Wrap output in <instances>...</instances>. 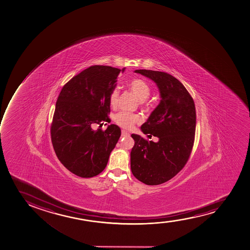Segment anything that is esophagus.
Here are the masks:
<instances>
[{"instance_id": "obj_1", "label": "esophagus", "mask_w": 250, "mask_h": 250, "mask_svg": "<svg viewBox=\"0 0 250 250\" xmlns=\"http://www.w3.org/2000/svg\"><path fill=\"white\" fill-rule=\"evenodd\" d=\"M121 135H122L123 137H127V136H129V133L122 129V130H121Z\"/></svg>"}]
</instances>
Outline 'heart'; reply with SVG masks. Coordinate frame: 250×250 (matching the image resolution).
<instances>
[{"label":"heart","instance_id":"b5f03b06","mask_svg":"<svg viewBox=\"0 0 250 250\" xmlns=\"http://www.w3.org/2000/svg\"><path fill=\"white\" fill-rule=\"evenodd\" d=\"M127 88L139 99V103L141 108H143L145 110H149L150 109L151 103L148 98L151 94L152 90L149 83H147L142 79H134L127 84ZM119 97L120 95L117 89H113L109 93V104L113 108H115L118 105ZM141 121V117L137 114L121 111L115 115V123L123 129H132L135 124L140 123Z\"/></svg>","mask_w":250,"mask_h":250}]
</instances>
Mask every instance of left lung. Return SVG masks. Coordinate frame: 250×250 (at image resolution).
<instances>
[{"instance_id":"obj_1","label":"left lung","mask_w":250,"mask_h":250,"mask_svg":"<svg viewBox=\"0 0 250 250\" xmlns=\"http://www.w3.org/2000/svg\"><path fill=\"white\" fill-rule=\"evenodd\" d=\"M135 72L156 83L162 100L141 126L145 135L159 141L131 135L135 140L130 152L132 174L146 185H160L171 180L188 162L196 128L195 105L184 84L171 75L150 70Z\"/></svg>"}]
</instances>
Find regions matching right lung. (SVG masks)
<instances>
[{"mask_svg":"<svg viewBox=\"0 0 250 250\" xmlns=\"http://www.w3.org/2000/svg\"><path fill=\"white\" fill-rule=\"evenodd\" d=\"M125 69L90 66L70 79L57 98L51 142L61 163L77 176L91 178L103 171L121 137V129L113 124L105 130L92 127L110 122L109 93Z\"/></svg>","mask_w":250,"mask_h":250,"instance_id":"obj_1","label":"right lung"}]
</instances>
